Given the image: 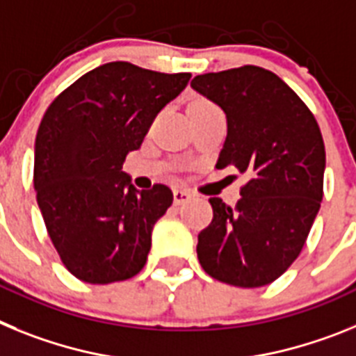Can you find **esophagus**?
I'll list each match as a JSON object with an SVG mask.
<instances>
[{"mask_svg":"<svg viewBox=\"0 0 356 356\" xmlns=\"http://www.w3.org/2000/svg\"><path fill=\"white\" fill-rule=\"evenodd\" d=\"M191 200V191L188 190H175L174 191V204L175 206H181V204Z\"/></svg>","mask_w":356,"mask_h":356,"instance_id":"obj_1","label":"esophagus"}]
</instances>
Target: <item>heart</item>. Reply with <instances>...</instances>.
I'll use <instances>...</instances> for the list:
<instances>
[{"mask_svg":"<svg viewBox=\"0 0 356 356\" xmlns=\"http://www.w3.org/2000/svg\"><path fill=\"white\" fill-rule=\"evenodd\" d=\"M191 105H213V104H209V102H206V100H197V102H193Z\"/></svg>","mask_w":356,"mask_h":356,"instance_id":"1","label":"heart"}]
</instances>
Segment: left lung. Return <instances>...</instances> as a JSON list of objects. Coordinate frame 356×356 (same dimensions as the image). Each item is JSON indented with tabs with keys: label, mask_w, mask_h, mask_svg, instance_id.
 <instances>
[{
	"label": "left lung",
	"mask_w": 356,
	"mask_h": 356,
	"mask_svg": "<svg viewBox=\"0 0 356 356\" xmlns=\"http://www.w3.org/2000/svg\"><path fill=\"white\" fill-rule=\"evenodd\" d=\"M191 88L227 118L216 168L234 166L249 177L236 206L209 199L213 220L199 234V261L227 285H268L296 261L319 213L326 150L317 120L264 67L204 73Z\"/></svg>",
	"instance_id": "8db88e82"
}]
</instances>
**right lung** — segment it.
Wrapping results in <instances>:
<instances>
[{"instance_id": "obj_1", "label": "right lung", "mask_w": 356, "mask_h": 356, "mask_svg": "<svg viewBox=\"0 0 356 356\" xmlns=\"http://www.w3.org/2000/svg\"><path fill=\"white\" fill-rule=\"evenodd\" d=\"M190 79L107 63L46 109L35 138L33 188L49 240L80 281H125L147 264L154 224L174 193L165 184L138 191L122 166Z\"/></svg>"}]
</instances>
